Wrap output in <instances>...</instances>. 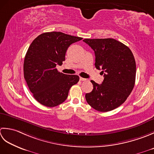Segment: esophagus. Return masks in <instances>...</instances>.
<instances>
[{
	"label": "esophagus",
	"instance_id": "obj_1",
	"mask_svg": "<svg viewBox=\"0 0 154 154\" xmlns=\"http://www.w3.org/2000/svg\"><path fill=\"white\" fill-rule=\"evenodd\" d=\"M80 80H81V81H86L87 79H86V78H84L80 77Z\"/></svg>",
	"mask_w": 154,
	"mask_h": 154
}]
</instances>
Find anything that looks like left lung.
<instances>
[{
  "label": "left lung",
  "instance_id": "obj_1",
  "mask_svg": "<svg viewBox=\"0 0 154 154\" xmlns=\"http://www.w3.org/2000/svg\"><path fill=\"white\" fill-rule=\"evenodd\" d=\"M95 53V66L102 70L101 84L91 80L93 90L85 97L88 103L99 112L111 111L123 103L132 91L136 65L131 50L114 38L84 39Z\"/></svg>",
  "mask_w": 154,
  "mask_h": 154
}]
</instances>
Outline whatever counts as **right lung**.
<instances>
[{"mask_svg":"<svg viewBox=\"0 0 154 154\" xmlns=\"http://www.w3.org/2000/svg\"><path fill=\"white\" fill-rule=\"evenodd\" d=\"M82 38L61 32H45L31 43L24 61V77L34 98L47 107H54L66 100L69 90L79 81L77 75L59 72L56 65L65 60L70 45Z\"/></svg>","mask_w":154,"mask_h":154,"instance_id":"right-lung-1","label":"right lung"}]
</instances>
